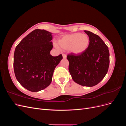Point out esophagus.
<instances>
[{
  "label": "esophagus",
  "instance_id": "34e87169",
  "mask_svg": "<svg viewBox=\"0 0 126 126\" xmlns=\"http://www.w3.org/2000/svg\"><path fill=\"white\" fill-rule=\"evenodd\" d=\"M63 59H66V57H67V55L65 54H63Z\"/></svg>",
  "mask_w": 126,
  "mask_h": 126
}]
</instances>
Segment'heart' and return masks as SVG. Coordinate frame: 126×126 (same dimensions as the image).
<instances>
[{"mask_svg": "<svg viewBox=\"0 0 126 126\" xmlns=\"http://www.w3.org/2000/svg\"><path fill=\"white\" fill-rule=\"evenodd\" d=\"M59 47L76 55L81 54L89 46L90 39L86 34L75 33L62 37L58 41Z\"/></svg>", "mask_w": 126, "mask_h": 126, "instance_id": "heart-1", "label": "heart"}]
</instances>
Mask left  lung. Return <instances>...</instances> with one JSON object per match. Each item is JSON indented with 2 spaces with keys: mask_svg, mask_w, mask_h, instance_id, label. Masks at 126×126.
<instances>
[{
  "mask_svg": "<svg viewBox=\"0 0 126 126\" xmlns=\"http://www.w3.org/2000/svg\"><path fill=\"white\" fill-rule=\"evenodd\" d=\"M90 39L87 50L81 54L68 55L69 71L73 80L83 86L97 85L105 77L109 66L108 47L101 38L85 30Z\"/></svg>",
  "mask_w": 126,
  "mask_h": 126,
  "instance_id": "1",
  "label": "left lung"
}]
</instances>
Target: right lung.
Segmentation results:
<instances>
[{"mask_svg": "<svg viewBox=\"0 0 126 126\" xmlns=\"http://www.w3.org/2000/svg\"><path fill=\"white\" fill-rule=\"evenodd\" d=\"M52 33L35 29L17 46L14 57V69L20 84L32 92L47 87L52 80L56 66L63 59L62 55L53 57Z\"/></svg>", "mask_w": 126, "mask_h": 126, "instance_id": "right-lung-1", "label": "right lung"}]
</instances>
